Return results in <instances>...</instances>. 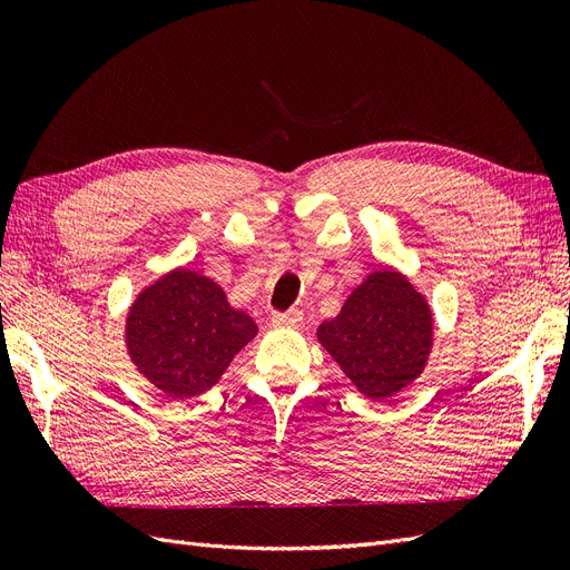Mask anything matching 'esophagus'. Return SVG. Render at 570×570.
I'll list each match as a JSON object with an SVG mask.
<instances>
[{"mask_svg":"<svg viewBox=\"0 0 570 570\" xmlns=\"http://www.w3.org/2000/svg\"><path fill=\"white\" fill-rule=\"evenodd\" d=\"M302 321H304V316L299 308H289V312H281L273 316V325H278V327H299Z\"/></svg>","mask_w":570,"mask_h":570,"instance_id":"1","label":"esophagus"}]
</instances>
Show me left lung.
<instances>
[{
  "label": "left lung",
  "instance_id": "obj_1",
  "mask_svg": "<svg viewBox=\"0 0 570 570\" xmlns=\"http://www.w3.org/2000/svg\"><path fill=\"white\" fill-rule=\"evenodd\" d=\"M318 340L350 381L371 400L400 392L421 373L433 340L425 299L400 273L368 275Z\"/></svg>",
  "mask_w": 570,
  "mask_h": 570
}]
</instances>
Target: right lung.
<instances>
[{
	"instance_id": "1",
	"label": "right lung",
	"mask_w": 570,
	"mask_h": 570,
	"mask_svg": "<svg viewBox=\"0 0 570 570\" xmlns=\"http://www.w3.org/2000/svg\"><path fill=\"white\" fill-rule=\"evenodd\" d=\"M254 335V321L193 271H174L147 287L130 308L126 331L137 371L176 400L214 387Z\"/></svg>"
}]
</instances>
